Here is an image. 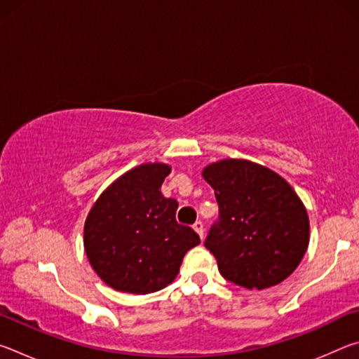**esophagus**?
<instances>
[{
    "instance_id": "34e87169",
    "label": "esophagus",
    "mask_w": 359,
    "mask_h": 359,
    "mask_svg": "<svg viewBox=\"0 0 359 359\" xmlns=\"http://www.w3.org/2000/svg\"><path fill=\"white\" fill-rule=\"evenodd\" d=\"M193 229L196 231V233L199 234V238H201V239L204 238V224H203V222H201V220H198L196 223L193 224Z\"/></svg>"
}]
</instances>
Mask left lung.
I'll return each instance as SVG.
<instances>
[{"label": "left lung", "instance_id": "left-lung-1", "mask_svg": "<svg viewBox=\"0 0 359 359\" xmlns=\"http://www.w3.org/2000/svg\"><path fill=\"white\" fill-rule=\"evenodd\" d=\"M203 177L218 203L204 245L220 274L248 290L274 287L293 274L309 247V217L288 182L247 160L212 163Z\"/></svg>", "mask_w": 359, "mask_h": 359}]
</instances>
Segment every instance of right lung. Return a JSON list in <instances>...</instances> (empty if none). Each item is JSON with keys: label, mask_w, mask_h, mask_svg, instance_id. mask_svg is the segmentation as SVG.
Masks as SVG:
<instances>
[{"label": "right lung", "mask_w": 359, "mask_h": 359, "mask_svg": "<svg viewBox=\"0 0 359 359\" xmlns=\"http://www.w3.org/2000/svg\"><path fill=\"white\" fill-rule=\"evenodd\" d=\"M171 168L145 163L109 185L90 210L83 245L101 280L117 291L147 294L168 287L199 236L175 220L179 203L161 184Z\"/></svg>", "instance_id": "obj_1"}]
</instances>
